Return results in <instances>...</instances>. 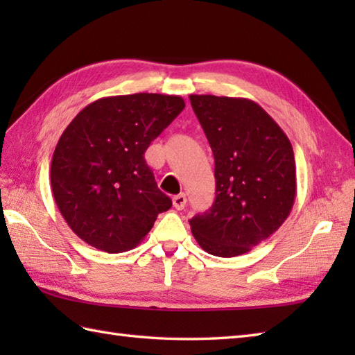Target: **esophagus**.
Returning <instances> with one entry per match:
<instances>
[{
  "mask_svg": "<svg viewBox=\"0 0 355 355\" xmlns=\"http://www.w3.org/2000/svg\"><path fill=\"white\" fill-rule=\"evenodd\" d=\"M186 195L184 193H180V195H175V197L172 198V202H173V207H175L177 210H183L184 206H186Z\"/></svg>",
  "mask_w": 355,
  "mask_h": 355,
  "instance_id": "34e87169",
  "label": "esophagus"
}]
</instances>
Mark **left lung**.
Returning <instances> with one entry per match:
<instances>
[{
	"label": "left lung",
	"instance_id": "obj_1",
	"mask_svg": "<svg viewBox=\"0 0 355 355\" xmlns=\"http://www.w3.org/2000/svg\"><path fill=\"white\" fill-rule=\"evenodd\" d=\"M215 158L214 206L189 221L202 250L233 258L281 227L296 200L293 146L273 119L244 97L191 94Z\"/></svg>",
	"mask_w": 355,
	"mask_h": 355
}]
</instances>
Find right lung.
<instances>
[{"instance_id": "obj_1", "label": "right lung", "mask_w": 355, "mask_h": 355, "mask_svg": "<svg viewBox=\"0 0 355 355\" xmlns=\"http://www.w3.org/2000/svg\"><path fill=\"white\" fill-rule=\"evenodd\" d=\"M183 108L180 96H110L89 103L65 128L50 182L59 212L82 241L107 253L128 252L171 209L145 153Z\"/></svg>"}]
</instances>
